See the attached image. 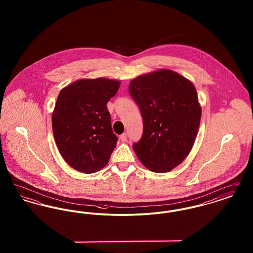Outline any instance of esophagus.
<instances>
[{"label":"esophagus","instance_id":"34e87169","mask_svg":"<svg viewBox=\"0 0 253 253\" xmlns=\"http://www.w3.org/2000/svg\"><path fill=\"white\" fill-rule=\"evenodd\" d=\"M120 138H121V140L122 142H125V141L127 140V133H126V132H123V133L121 134Z\"/></svg>","mask_w":253,"mask_h":253}]
</instances>
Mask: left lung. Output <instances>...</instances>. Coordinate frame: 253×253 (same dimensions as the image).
Returning a JSON list of instances; mask_svg holds the SVG:
<instances>
[{
    "mask_svg": "<svg viewBox=\"0 0 253 253\" xmlns=\"http://www.w3.org/2000/svg\"><path fill=\"white\" fill-rule=\"evenodd\" d=\"M129 93L143 119L142 136L132 149L146 168L168 172L195 141L201 120L196 89L178 73L161 69L133 79Z\"/></svg>",
    "mask_w": 253,
    "mask_h": 253,
    "instance_id": "obj_1",
    "label": "left lung"
}]
</instances>
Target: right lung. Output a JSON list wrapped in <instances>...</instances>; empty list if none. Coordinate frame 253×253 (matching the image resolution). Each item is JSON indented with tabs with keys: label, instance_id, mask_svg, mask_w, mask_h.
Wrapping results in <instances>:
<instances>
[{
	"label": "right lung",
	"instance_id": "add662e5",
	"mask_svg": "<svg viewBox=\"0 0 253 253\" xmlns=\"http://www.w3.org/2000/svg\"><path fill=\"white\" fill-rule=\"evenodd\" d=\"M119 81L80 80L61 89L52 115L57 147L72 168L93 173L104 168L117 145L107 102Z\"/></svg>",
	"mask_w": 253,
	"mask_h": 253
}]
</instances>
